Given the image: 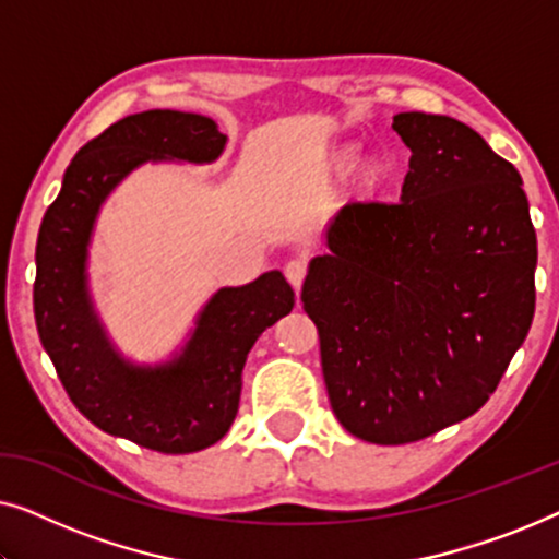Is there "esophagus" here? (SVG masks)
Returning <instances> with one entry per match:
<instances>
[{
  "label": "esophagus",
  "instance_id": "34e87169",
  "mask_svg": "<svg viewBox=\"0 0 559 559\" xmlns=\"http://www.w3.org/2000/svg\"><path fill=\"white\" fill-rule=\"evenodd\" d=\"M305 274H308V266H305L302 259H293V262L285 264V277H287L289 285L295 287V293H300Z\"/></svg>",
  "mask_w": 559,
  "mask_h": 559
}]
</instances>
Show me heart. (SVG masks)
<instances>
[{
  "label": "heart",
  "mask_w": 559,
  "mask_h": 559,
  "mask_svg": "<svg viewBox=\"0 0 559 559\" xmlns=\"http://www.w3.org/2000/svg\"><path fill=\"white\" fill-rule=\"evenodd\" d=\"M350 163H354V155H350V152H346V155H341L338 159H335L333 163V170L338 173V175H343L350 167ZM381 170H384V167H381V163H377V159H369V163L364 165V175L366 178H381Z\"/></svg>",
  "instance_id": "obj_1"
}]
</instances>
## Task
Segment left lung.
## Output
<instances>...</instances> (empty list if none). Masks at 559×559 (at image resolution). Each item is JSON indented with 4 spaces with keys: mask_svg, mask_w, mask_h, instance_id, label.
<instances>
[{
    "mask_svg": "<svg viewBox=\"0 0 559 559\" xmlns=\"http://www.w3.org/2000/svg\"><path fill=\"white\" fill-rule=\"evenodd\" d=\"M400 203H350L308 266L328 400L350 435L404 445L488 402L534 318L522 175L463 121L396 114Z\"/></svg>",
    "mask_w": 559,
    "mask_h": 559,
    "instance_id": "1",
    "label": "left lung"
}]
</instances>
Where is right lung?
I'll use <instances>...</instances> for the list:
<instances>
[{
    "instance_id": "add662e5",
    "label": "right lung",
    "mask_w": 559,
    "mask_h": 559,
    "mask_svg": "<svg viewBox=\"0 0 559 559\" xmlns=\"http://www.w3.org/2000/svg\"><path fill=\"white\" fill-rule=\"evenodd\" d=\"M226 134L201 114L152 109L83 144L45 211L35 249V323L71 402L98 430L167 455L218 442L239 412L241 371L295 293L282 272L221 287L170 361L136 366L114 348L88 295V243L102 203L134 167L159 159L213 163Z\"/></svg>"
}]
</instances>
